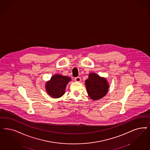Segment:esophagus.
<instances>
[{"instance_id":"esophagus-1","label":"esophagus","mask_w":150,"mask_h":150,"mask_svg":"<svg viewBox=\"0 0 150 150\" xmlns=\"http://www.w3.org/2000/svg\"><path fill=\"white\" fill-rule=\"evenodd\" d=\"M75 81L76 82H78V83H80L81 81V78L80 77H77V78H75Z\"/></svg>"}]
</instances>
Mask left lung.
Wrapping results in <instances>:
<instances>
[{
  "mask_svg": "<svg viewBox=\"0 0 150 150\" xmlns=\"http://www.w3.org/2000/svg\"><path fill=\"white\" fill-rule=\"evenodd\" d=\"M88 95L93 100H98L108 93L109 84L106 79L101 77L98 74L91 72L88 78L85 81Z\"/></svg>",
  "mask_w": 150,
  "mask_h": 150,
  "instance_id": "1",
  "label": "left lung"
}]
</instances>
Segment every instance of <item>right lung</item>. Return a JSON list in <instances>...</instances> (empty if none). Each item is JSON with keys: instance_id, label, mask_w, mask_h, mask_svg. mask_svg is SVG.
Listing matches in <instances>:
<instances>
[{"instance_id": "1", "label": "right lung", "mask_w": 150, "mask_h": 150, "mask_svg": "<svg viewBox=\"0 0 150 150\" xmlns=\"http://www.w3.org/2000/svg\"><path fill=\"white\" fill-rule=\"evenodd\" d=\"M71 79L61 74H55L45 83V89L47 94L52 98H59L64 95L67 83Z\"/></svg>"}]
</instances>
